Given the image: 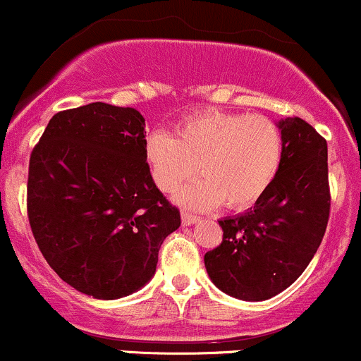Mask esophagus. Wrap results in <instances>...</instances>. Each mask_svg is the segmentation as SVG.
<instances>
[{"label": "esophagus", "instance_id": "34e87169", "mask_svg": "<svg viewBox=\"0 0 361 361\" xmlns=\"http://www.w3.org/2000/svg\"><path fill=\"white\" fill-rule=\"evenodd\" d=\"M196 221H200L198 216H195V214H191V212H182V224H184V226L195 224Z\"/></svg>", "mask_w": 361, "mask_h": 361}]
</instances>
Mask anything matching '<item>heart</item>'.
<instances>
[{"mask_svg": "<svg viewBox=\"0 0 361 361\" xmlns=\"http://www.w3.org/2000/svg\"><path fill=\"white\" fill-rule=\"evenodd\" d=\"M283 151L272 119L217 109L185 117L173 137L156 131L145 142V159L161 191L173 192L200 166L203 179L180 192V202L195 209L219 202L231 210L255 205L279 173Z\"/></svg>", "mask_w": 361, "mask_h": 361, "instance_id": "1", "label": "heart"}]
</instances>
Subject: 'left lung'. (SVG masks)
<instances>
[{
	"instance_id": "8db88e82",
	"label": "left lung",
	"mask_w": 361,
	"mask_h": 361,
	"mask_svg": "<svg viewBox=\"0 0 361 361\" xmlns=\"http://www.w3.org/2000/svg\"><path fill=\"white\" fill-rule=\"evenodd\" d=\"M283 163L251 210L219 221L223 242L205 255L212 283L240 300H269L302 276L330 216L326 140L300 117L279 123Z\"/></svg>"
}]
</instances>
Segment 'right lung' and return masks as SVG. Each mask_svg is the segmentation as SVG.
I'll use <instances>...</instances> for the list:
<instances>
[{
	"mask_svg": "<svg viewBox=\"0 0 361 361\" xmlns=\"http://www.w3.org/2000/svg\"><path fill=\"white\" fill-rule=\"evenodd\" d=\"M145 119L131 106L89 103L58 112L30 158L27 217L51 269L99 300L151 281L180 212L152 180Z\"/></svg>",
	"mask_w": 361,
	"mask_h": 361,
	"instance_id": "right-lung-1",
	"label": "right lung"
}]
</instances>
